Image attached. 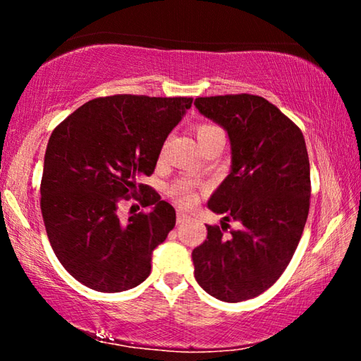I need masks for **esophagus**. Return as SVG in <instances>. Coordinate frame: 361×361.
I'll return each mask as SVG.
<instances>
[{
    "mask_svg": "<svg viewBox=\"0 0 361 361\" xmlns=\"http://www.w3.org/2000/svg\"><path fill=\"white\" fill-rule=\"evenodd\" d=\"M188 219H189V215H188L186 212H183V210H178V212H176V223L181 224V223L188 221Z\"/></svg>",
    "mask_w": 361,
    "mask_h": 361,
    "instance_id": "34e87169",
    "label": "esophagus"
}]
</instances>
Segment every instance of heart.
Returning <instances> with one entry per match:
<instances>
[{"label": "heart", "instance_id": "heart-1", "mask_svg": "<svg viewBox=\"0 0 361 361\" xmlns=\"http://www.w3.org/2000/svg\"><path fill=\"white\" fill-rule=\"evenodd\" d=\"M213 133H223V130L219 129V127L212 126V124H200L197 126V129H195V135H197L199 142H202V140L213 135ZM176 195H178L181 204H191L194 200L191 191H189L186 186H181L178 191H176Z\"/></svg>", "mask_w": 361, "mask_h": 361}]
</instances>
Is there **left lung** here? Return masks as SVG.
I'll use <instances>...</instances> for the list:
<instances>
[{"label": "left lung", "instance_id": "obj_1", "mask_svg": "<svg viewBox=\"0 0 361 361\" xmlns=\"http://www.w3.org/2000/svg\"><path fill=\"white\" fill-rule=\"evenodd\" d=\"M194 105L223 127L231 143V172L207 207L240 224L229 239L218 226H207V240L192 250L194 276L219 301H247L277 282L302 235L310 199L307 148L295 122L262 97H199Z\"/></svg>", "mask_w": 361, "mask_h": 361}]
</instances>
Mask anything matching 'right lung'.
Listing matches in <instances>:
<instances>
[{
	"instance_id": "right-lung-1",
	"label": "right lung",
	"mask_w": 361,
	"mask_h": 361,
	"mask_svg": "<svg viewBox=\"0 0 361 361\" xmlns=\"http://www.w3.org/2000/svg\"><path fill=\"white\" fill-rule=\"evenodd\" d=\"M192 99L113 95L84 103L49 138L41 213L54 253L78 282L119 293L143 282L152 252L173 229L175 209L142 183ZM142 192L146 214L117 216Z\"/></svg>"
}]
</instances>
